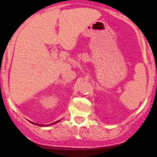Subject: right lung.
Returning <instances> with one entry per match:
<instances>
[{"label":"right lung","mask_w":157,"mask_h":157,"mask_svg":"<svg viewBox=\"0 0 157 157\" xmlns=\"http://www.w3.org/2000/svg\"><path fill=\"white\" fill-rule=\"evenodd\" d=\"M61 121V120H58V121H55V122H53V123H52V124H46V125H44V124H36V123H34V122H32V121H30V122L31 123H33V124H36V125H38V126H49V125H52V124H56V123H58V121Z\"/></svg>","instance_id":"obj_1"}]
</instances>
